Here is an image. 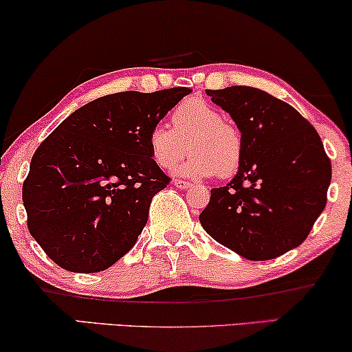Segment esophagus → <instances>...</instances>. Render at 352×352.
<instances>
[{
  "mask_svg": "<svg viewBox=\"0 0 352 352\" xmlns=\"http://www.w3.org/2000/svg\"><path fill=\"white\" fill-rule=\"evenodd\" d=\"M173 184H175L176 187H179V189H190V187H192L190 182L182 181V179H175V181H173Z\"/></svg>",
  "mask_w": 352,
  "mask_h": 352,
  "instance_id": "esophagus-1",
  "label": "esophagus"
}]
</instances>
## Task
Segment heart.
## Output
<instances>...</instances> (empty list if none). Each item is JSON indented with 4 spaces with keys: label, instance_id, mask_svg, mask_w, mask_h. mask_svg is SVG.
Here are the masks:
<instances>
[{
    "label": "heart",
    "instance_id": "1",
    "mask_svg": "<svg viewBox=\"0 0 352 352\" xmlns=\"http://www.w3.org/2000/svg\"><path fill=\"white\" fill-rule=\"evenodd\" d=\"M187 150L190 157L179 166L182 175L228 179L243 162V132L213 104L189 98L175 108L171 127L157 124L148 132L150 158L162 170L175 166Z\"/></svg>",
    "mask_w": 352,
    "mask_h": 352
}]
</instances>
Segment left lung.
I'll list each match as a JSON object with an SVG mask.
<instances>
[{
	"mask_svg": "<svg viewBox=\"0 0 352 352\" xmlns=\"http://www.w3.org/2000/svg\"><path fill=\"white\" fill-rule=\"evenodd\" d=\"M243 132L239 171L212 189L199 220L217 243L249 260L298 248L327 205L331 163L298 109L255 87L205 90Z\"/></svg>",
	"mask_w": 352,
	"mask_h": 352,
	"instance_id": "obj_1",
	"label": "left lung"
}]
</instances>
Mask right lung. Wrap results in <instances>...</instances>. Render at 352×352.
<instances>
[{"label": "right lung", "mask_w": 352, "mask_h": 352, "mask_svg": "<svg viewBox=\"0 0 352 352\" xmlns=\"http://www.w3.org/2000/svg\"><path fill=\"white\" fill-rule=\"evenodd\" d=\"M187 87L111 94L67 116L30 162L22 200L30 234L67 272H103L134 248L155 194L170 184L148 132Z\"/></svg>", "instance_id": "1"}]
</instances>
